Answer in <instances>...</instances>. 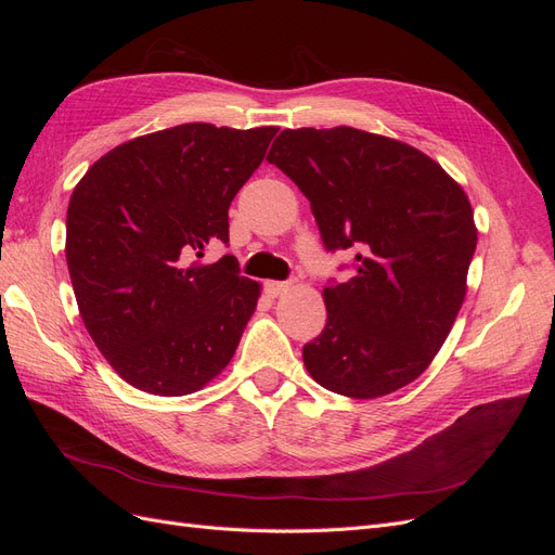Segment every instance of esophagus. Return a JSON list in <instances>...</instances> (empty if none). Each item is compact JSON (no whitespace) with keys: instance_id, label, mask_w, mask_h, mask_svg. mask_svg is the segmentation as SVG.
<instances>
[{"instance_id":"esophagus-1","label":"esophagus","mask_w":555,"mask_h":555,"mask_svg":"<svg viewBox=\"0 0 555 555\" xmlns=\"http://www.w3.org/2000/svg\"><path fill=\"white\" fill-rule=\"evenodd\" d=\"M292 284H294L292 280H271V282H266L263 287H266V294H268V296L275 298V296H282L284 292H289Z\"/></svg>"}]
</instances>
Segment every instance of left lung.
Returning a JSON list of instances; mask_svg holds the SVG:
<instances>
[{"mask_svg": "<svg viewBox=\"0 0 555 555\" xmlns=\"http://www.w3.org/2000/svg\"><path fill=\"white\" fill-rule=\"evenodd\" d=\"M266 159L306 194L324 247L357 251L354 278L324 287L308 373L361 400L402 389L463 306L477 227L461 184L422 150L354 127L284 129Z\"/></svg>", "mask_w": 555, "mask_h": 555, "instance_id": "8db88e82", "label": "left lung"}]
</instances>
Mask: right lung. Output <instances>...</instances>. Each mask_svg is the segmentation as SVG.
<instances>
[{"instance_id":"1","label":"right lung","mask_w":555,"mask_h":555,"mask_svg":"<svg viewBox=\"0 0 555 555\" xmlns=\"http://www.w3.org/2000/svg\"><path fill=\"white\" fill-rule=\"evenodd\" d=\"M278 127L190 122L96 159L66 210V266L78 310L113 371L155 396H188L220 375L261 284L224 255L229 206Z\"/></svg>"}]
</instances>
